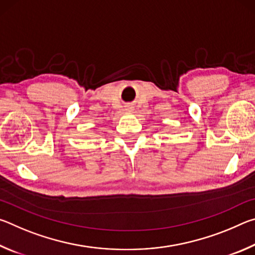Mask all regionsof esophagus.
I'll return each mask as SVG.
<instances>
[{
  "label": "esophagus",
  "instance_id": "obj_1",
  "mask_svg": "<svg viewBox=\"0 0 255 255\" xmlns=\"http://www.w3.org/2000/svg\"><path fill=\"white\" fill-rule=\"evenodd\" d=\"M132 109V107L130 106V105H128V106H126V110H131Z\"/></svg>",
  "mask_w": 255,
  "mask_h": 255
}]
</instances>
